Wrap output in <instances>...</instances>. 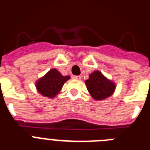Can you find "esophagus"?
I'll use <instances>...</instances> for the list:
<instances>
[{"mask_svg": "<svg viewBox=\"0 0 150 150\" xmlns=\"http://www.w3.org/2000/svg\"><path fill=\"white\" fill-rule=\"evenodd\" d=\"M74 79H77V80H80V79H81V76H74Z\"/></svg>", "mask_w": 150, "mask_h": 150, "instance_id": "1", "label": "esophagus"}]
</instances>
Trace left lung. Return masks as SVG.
I'll list each match as a JSON object with an SVG mask.
<instances>
[{
	"label": "left lung",
	"instance_id": "1",
	"mask_svg": "<svg viewBox=\"0 0 150 150\" xmlns=\"http://www.w3.org/2000/svg\"><path fill=\"white\" fill-rule=\"evenodd\" d=\"M85 83L88 92L95 100H104L111 96L116 88L115 83L98 71H95L90 74L89 78Z\"/></svg>",
	"mask_w": 150,
	"mask_h": 150
}]
</instances>
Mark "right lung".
<instances>
[{
	"label": "right lung",
	"mask_w": 150,
	"mask_h": 150,
	"mask_svg": "<svg viewBox=\"0 0 150 150\" xmlns=\"http://www.w3.org/2000/svg\"><path fill=\"white\" fill-rule=\"evenodd\" d=\"M70 78L69 76H62L56 69H52L37 81L36 88L40 94L43 96L54 98L59 94L63 85Z\"/></svg>",
	"instance_id": "add662e5"
}]
</instances>
